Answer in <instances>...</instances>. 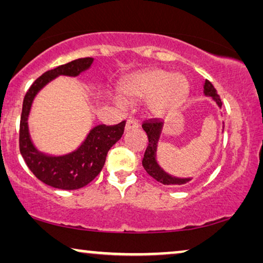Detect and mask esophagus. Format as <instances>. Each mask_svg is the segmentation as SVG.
<instances>
[{
	"instance_id": "esophagus-1",
	"label": "esophagus",
	"mask_w": 263,
	"mask_h": 263,
	"mask_svg": "<svg viewBox=\"0 0 263 263\" xmlns=\"http://www.w3.org/2000/svg\"><path fill=\"white\" fill-rule=\"evenodd\" d=\"M139 128V123L135 120H128L127 123H125V132L130 130V129H136Z\"/></svg>"
}]
</instances>
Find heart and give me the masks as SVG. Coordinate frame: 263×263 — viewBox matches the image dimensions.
<instances>
[{
  "label": "heart",
  "instance_id": "obj_1",
  "mask_svg": "<svg viewBox=\"0 0 263 263\" xmlns=\"http://www.w3.org/2000/svg\"><path fill=\"white\" fill-rule=\"evenodd\" d=\"M121 92L129 100H142L151 97L154 110H174L181 105L188 93V82L182 74H167L164 69H148L128 77Z\"/></svg>",
  "mask_w": 263,
  "mask_h": 263
}]
</instances>
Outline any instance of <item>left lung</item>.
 <instances>
[{
  "instance_id": "1",
  "label": "left lung",
  "mask_w": 263,
  "mask_h": 263,
  "mask_svg": "<svg viewBox=\"0 0 263 263\" xmlns=\"http://www.w3.org/2000/svg\"><path fill=\"white\" fill-rule=\"evenodd\" d=\"M203 93L204 96L212 97V99L217 103L219 107H221V100L220 97L218 96L217 89L214 88V86L211 84L210 81L206 80L203 85ZM161 128H163V121L161 120H149L142 123V129L146 132L147 136H148V146H147L146 152L143 154L142 159V166L145 168L147 174L151 177H153L156 181L163 183L165 185H183L185 183L192 181V178H178L174 177V176L168 175L167 172H165L163 168L159 166V164L157 163V146H158V140L160 138Z\"/></svg>"
}]
</instances>
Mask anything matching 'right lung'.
<instances>
[{"mask_svg":"<svg viewBox=\"0 0 263 263\" xmlns=\"http://www.w3.org/2000/svg\"><path fill=\"white\" fill-rule=\"evenodd\" d=\"M92 63V57H85L45 71L31 85L25 95L20 118V153L32 174L52 188L75 190L92 182L102 171L109 149L122 138L124 132V121L116 125L99 124L91 129L78 149L59 157L39 152L32 142L27 120L37 93L60 75L78 77L82 71L87 70Z\"/></svg>","mask_w":263,"mask_h":263,"instance_id":"obj_1","label":"right lung"}]
</instances>
